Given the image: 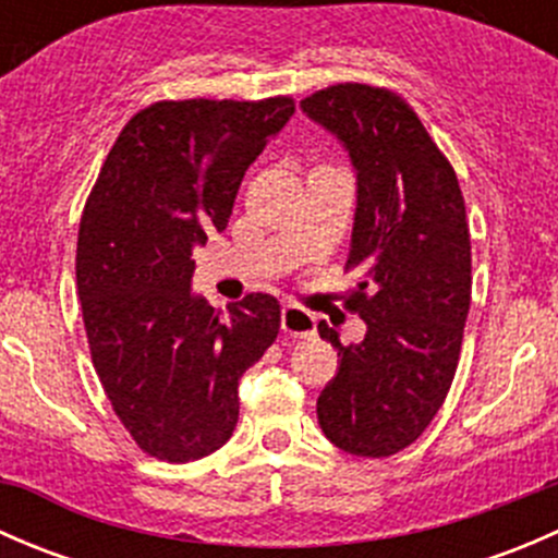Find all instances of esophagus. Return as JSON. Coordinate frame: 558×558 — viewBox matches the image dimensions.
<instances>
[{"instance_id":"1","label":"esophagus","mask_w":558,"mask_h":558,"mask_svg":"<svg viewBox=\"0 0 558 558\" xmlns=\"http://www.w3.org/2000/svg\"><path fill=\"white\" fill-rule=\"evenodd\" d=\"M280 326H283V331L289 337H313L315 315L296 305H283V311H280Z\"/></svg>"}]
</instances>
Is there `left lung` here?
Segmentation results:
<instances>
[{
	"label": "left lung",
	"instance_id": "1",
	"mask_svg": "<svg viewBox=\"0 0 558 558\" xmlns=\"http://www.w3.org/2000/svg\"><path fill=\"white\" fill-rule=\"evenodd\" d=\"M356 174L348 307L367 324L351 345L326 320L337 375L320 391L318 424L340 451L399 453L432 424L451 388L470 313V229L446 156L413 107L386 88L345 83L302 99Z\"/></svg>",
	"mask_w": 558,
	"mask_h": 558
}]
</instances>
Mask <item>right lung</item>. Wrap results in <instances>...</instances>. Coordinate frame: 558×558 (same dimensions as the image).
Wrapping results in <instances>:
<instances>
[{
  "mask_svg": "<svg viewBox=\"0 0 558 558\" xmlns=\"http://www.w3.org/2000/svg\"><path fill=\"white\" fill-rule=\"evenodd\" d=\"M291 116L286 97L145 107L86 202L75 269L94 369L156 459L218 451L238 426L240 378L278 337L275 296L247 294L223 315L194 294L191 253L227 229L245 170Z\"/></svg>",
  "mask_w": 558,
  "mask_h": 558,
  "instance_id": "obj_1",
  "label": "right lung"
}]
</instances>
